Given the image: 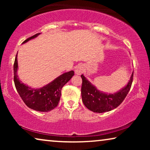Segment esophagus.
<instances>
[{
	"label": "esophagus",
	"mask_w": 150,
	"mask_h": 150,
	"mask_svg": "<svg viewBox=\"0 0 150 150\" xmlns=\"http://www.w3.org/2000/svg\"><path fill=\"white\" fill-rule=\"evenodd\" d=\"M83 71H84V67L82 65H79L78 66L75 67L74 72L76 74L80 75L81 74H83Z\"/></svg>",
	"instance_id": "1"
}]
</instances>
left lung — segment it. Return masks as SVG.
I'll return each mask as SVG.
<instances>
[{
    "mask_svg": "<svg viewBox=\"0 0 150 150\" xmlns=\"http://www.w3.org/2000/svg\"><path fill=\"white\" fill-rule=\"evenodd\" d=\"M81 78L83 80L81 95L83 104L91 111L101 113L114 109L124 101L132 85L133 72L127 85L113 93H106L98 90L83 74L81 75Z\"/></svg>",
    "mask_w": 150,
    "mask_h": 150,
    "instance_id": "obj_1",
    "label": "left lung"
}]
</instances>
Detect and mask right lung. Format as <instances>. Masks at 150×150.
I'll list each match as a JSON object with an SVG mask.
<instances>
[{"label":"right lung","mask_w":150,"mask_h":150,"mask_svg":"<svg viewBox=\"0 0 150 150\" xmlns=\"http://www.w3.org/2000/svg\"><path fill=\"white\" fill-rule=\"evenodd\" d=\"M41 33H38L28 38L22 44L35 38ZM18 53L13 65L14 83L17 91L26 105L35 110L40 112H48L58 105L60 100L61 89L74 74V71H69L53 80L48 85L41 88H32L20 81L18 76Z\"/></svg>","instance_id":"obj_1"}]
</instances>
